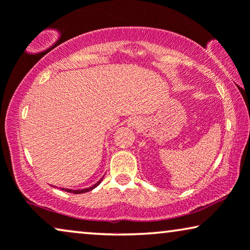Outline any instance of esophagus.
Listing matches in <instances>:
<instances>
[{"label": "esophagus", "instance_id": "34e87169", "mask_svg": "<svg viewBox=\"0 0 250 250\" xmlns=\"http://www.w3.org/2000/svg\"><path fill=\"white\" fill-rule=\"evenodd\" d=\"M127 124H128V126H131V127H136V126H139L140 124H141V118L136 117V116H133V117L128 118Z\"/></svg>", "mask_w": 250, "mask_h": 250}]
</instances>
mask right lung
Wrapping results in <instances>:
<instances>
[{"mask_svg":"<svg viewBox=\"0 0 250 250\" xmlns=\"http://www.w3.org/2000/svg\"><path fill=\"white\" fill-rule=\"evenodd\" d=\"M104 176H102L100 180L98 181L97 183L95 184H93V186L92 187H90V188H86V189H80V190H74V189H67V188H61V190H63V191H66V192H70V193H85V192H88V191H91V190H93L94 188H97L99 184L101 183V181L104 180Z\"/></svg>","mask_w":250,"mask_h":250,"instance_id":"1","label":"right lung"}]
</instances>
